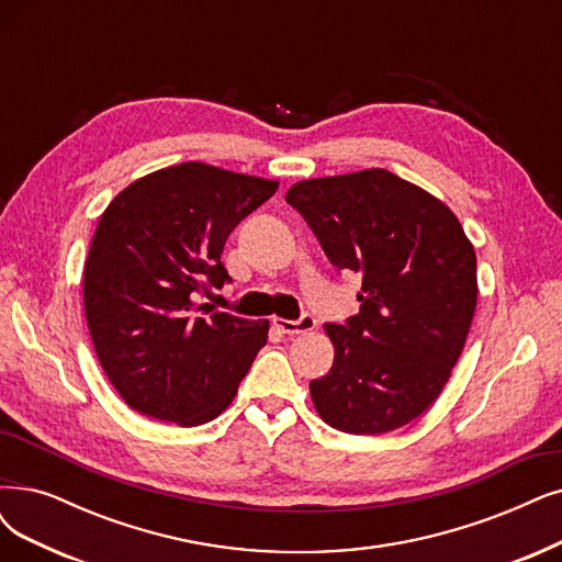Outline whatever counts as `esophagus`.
I'll use <instances>...</instances> for the list:
<instances>
[{
	"label": "esophagus",
	"instance_id": "obj_1",
	"mask_svg": "<svg viewBox=\"0 0 562 562\" xmlns=\"http://www.w3.org/2000/svg\"><path fill=\"white\" fill-rule=\"evenodd\" d=\"M273 324L286 336H299V334H307V330H313L317 326V319L313 315L303 313L299 319H273Z\"/></svg>",
	"mask_w": 562,
	"mask_h": 562
}]
</instances>
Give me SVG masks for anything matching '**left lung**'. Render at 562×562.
<instances>
[{
	"instance_id": "1",
	"label": "left lung",
	"mask_w": 562,
	"mask_h": 562,
	"mask_svg": "<svg viewBox=\"0 0 562 562\" xmlns=\"http://www.w3.org/2000/svg\"><path fill=\"white\" fill-rule=\"evenodd\" d=\"M338 273L363 276L359 313L324 330L319 417L380 435L424 414L459 361L476 305V257L449 207L384 169L296 182L286 192Z\"/></svg>"
}]
</instances>
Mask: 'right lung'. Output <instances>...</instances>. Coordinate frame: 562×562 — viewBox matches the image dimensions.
<instances>
[{"label": "right lung", "instance_id": "add662e5", "mask_svg": "<svg viewBox=\"0 0 562 562\" xmlns=\"http://www.w3.org/2000/svg\"><path fill=\"white\" fill-rule=\"evenodd\" d=\"M276 190L187 161L132 182L101 215L82 299L99 363L132 409L190 428L234 401L268 322L196 301L232 282L224 243Z\"/></svg>", "mask_w": 562, "mask_h": 562}]
</instances>
